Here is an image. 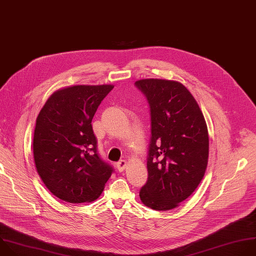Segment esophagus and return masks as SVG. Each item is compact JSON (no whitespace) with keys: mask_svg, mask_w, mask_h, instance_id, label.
<instances>
[{"mask_svg":"<svg viewBox=\"0 0 256 256\" xmlns=\"http://www.w3.org/2000/svg\"><path fill=\"white\" fill-rule=\"evenodd\" d=\"M126 166V160H120V162H116V168H118V170L120 172L124 171Z\"/></svg>","mask_w":256,"mask_h":256,"instance_id":"1","label":"esophagus"}]
</instances>
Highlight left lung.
<instances>
[{"label": "left lung", "mask_w": 256, "mask_h": 256, "mask_svg": "<svg viewBox=\"0 0 256 256\" xmlns=\"http://www.w3.org/2000/svg\"><path fill=\"white\" fill-rule=\"evenodd\" d=\"M134 84L146 98L150 112L148 175L140 198L154 210L174 209L204 177L209 156L207 124L182 83L152 78Z\"/></svg>", "instance_id": "1"}]
</instances>
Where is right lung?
<instances>
[{
    "mask_svg": "<svg viewBox=\"0 0 256 256\" xmlns=\"http://www.w3.org/2000/svg\"><path fill=\"white\" fill-rule=\"evenodd\" d=\"M114 85H75L55 92L36 120L33 154L47 189L69 203L98 199L114 168L98 152L92 122Z\"/></svg>",
    "mask_w": 256,
    "mask_h": 256,
    "instance_id": "obj_1",
    "label": "right lung"
}]
</instances>
